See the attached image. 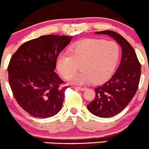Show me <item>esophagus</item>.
I'll list each match as a JSON object with an SVG mask.
<instances>
[{"mask_svg": "<svg viewBox=\"0 0 149 149\" xmlns=\"http://www.w3.org/2000/svg\"><path fill=\"white\" fill-rule=\"evenodd\" d=\"M74 88H75V89H76V90H81V91H84V90H86L85 87H75Z\"/></svg>", "mask_w": 149, "mask_h": 149, "instance_id": "1", "label": "esophagus"}]
</instances>
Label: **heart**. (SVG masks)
Returning a JSON list of instances; mask_svg holds the SVG:
<instances>
[{"label": "heart", "instance_id": "obj_1", "mask_svg": "<svg viewBox=\"0 0 149 149\" xmlns=\"http://www.w3.org/2000/svg\"><path fill=\"white\" fill-rule=\"evenodd\" d=\"M120 57V48L113 41L87 39L76 42L70 53H61L56 58V69L69 79L79 70L81 72L71 79L74 84H99L108 79Z\"/></svg>", "mask_w": 149, "mask_h": 149}]
</instances>
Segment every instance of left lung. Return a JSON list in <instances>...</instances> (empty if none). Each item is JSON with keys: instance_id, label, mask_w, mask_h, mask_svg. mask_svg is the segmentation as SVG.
Listing matches in <instances>:
<instances>
[{"instance_id": "obj_1", "label": "left lung", "mask_w": 149, "mask_h": 149, "mask_svg": "<svg viewBox=\"0 0 149 149\" xmlns=\"http://www.w3.org/2000/svg\"><path fill=\"white\" fill-rule=\"evenodd\" d=\"M115 39L122 48V59L118 70L109 81L95 88V97L87 104L90 112L100 118H110L120 113L135 95L141 74V65L129 42L118 33L97 31Z\"/></svg>"}]
</instances>
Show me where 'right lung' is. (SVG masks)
I'll return each mask as SVG.
<instances>
[{"mask_svg": "<svg viewBox=\"0 0 149 149\" xmlns=\"http://www.w3.org/2000/svg\"><path fill=\"white\" fill-rule=\"evenodd\" d=\"M71 37L44 35L19 47L8 65L9 82L14 97L34 118L54 116L62 107L63 80L54 72L56 58Z\"/></svg>", "mask_w": 149, "mask_h": 149, "instance_id": "1", "label": "right lung"}]
</instances>
